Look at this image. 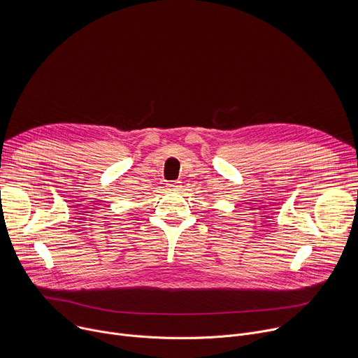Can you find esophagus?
<instances>
[{"instance_id":"34e87169","label":"esophagus","mask_w":358,"mask_h":358,"mask_svg":"<svg viewBox=\"0 0 358 358\" xmlns=\"http://www.w3.org/2000/svg\"><path fill=\"white\" fill-rule=\"evenodd\" d=\"M167 187H169V189H171V191H177V189H180V187H181V181H169V182H167Z\"/></svg>"}]
</instances>
